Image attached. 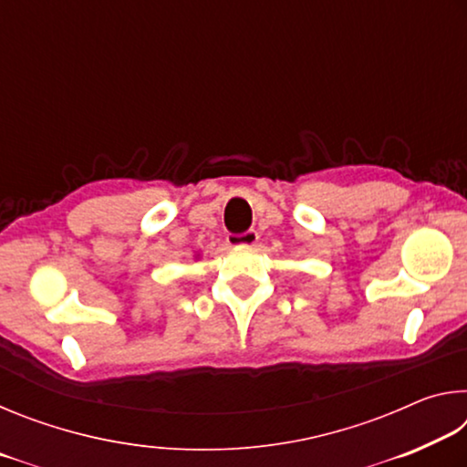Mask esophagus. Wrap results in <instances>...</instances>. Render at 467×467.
I'll use <instances>...</instances> for the list:
<instances>
[{
    "mask_svg": "<svg viewBox=\"0 0 467 467\" xmlns=\"http://www.w3.org/2000/svg\"><path fill=\"white\" fill-rule=\"evenodd\" d=\"M257 239H259L257 231H247V233L228 236V244H231V247H253V244L257 243Z\"/></svg>",
    "mask_w": 467,
    "mask_h": 467,
    "instance_id": "34e87169",
    "label": "esophagus"
}]
</instances>
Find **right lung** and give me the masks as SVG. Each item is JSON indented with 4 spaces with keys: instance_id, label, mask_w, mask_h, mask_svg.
Listing matches in <instances>:
<instances>
[{
    "instance_id": "right-lung-1",
    "label": "right lung",
    "mask_w": 467,
    "mask_h": 467,
    "mask_svg": "<svg viewBox=\"0 0 467 467\" xmlns=\"http://www.w3.org/2000/svg\"><path fill=\"white\" fill-rule=\"evenodd\" d=\"M197 257H200V255H195V259H197Z\"/></svg>"
}]
</instances>
